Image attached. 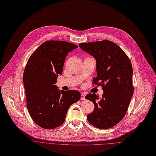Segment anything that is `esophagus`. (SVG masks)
<instances>
[{
	"mask_svg": "<svg viewBox=\"0 0 156 156\" xmlns=\"http://www.w3.org/2000/svg\"><path fill=\"white\" fill-rule=\"evenodd\" d=\"M80 99L82 100H86L85 98V95L84 94H81V96H80Z\"/></svg>",
	"mask_w": 156,
	"mask_h": 156,
	"instance_id": "esophagus-1",
	"label": "esophagus"
}]
</instances>
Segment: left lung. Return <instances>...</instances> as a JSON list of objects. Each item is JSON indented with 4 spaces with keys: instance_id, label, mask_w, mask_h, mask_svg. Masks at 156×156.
Masks as SVG:
<instances>
[{
    "instance_id": "8db88e82",
    "label": "left lung",
    "mask_w": 156,
    "mask_h": 156,
    "mask_svg": "<svg viewBox=\"0 0 156 156\" xmlns=\"http://www.w3.org/2000/svg\"><path fill=\"white\" fill-rule=\"evenodd\" d=\"M79 47L96 59L97 77L93 84L101 86L103 91L101 98L95 93L85 96L94 105L87 121L97 128H110L122 119L133 94L131 61L119 46L108 40L80 43Z\"/></svg>"
}]
</instances>
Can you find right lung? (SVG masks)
<instances>
[{"instance_id":"add662e5","label":"right lung","mask_w":156,"mask_h":156,"mask_svg":"<svg viewBox=\"0 0 156 156\" xmlns=\"http://www.w3.org/2000/svg\"><path fill=\"white\" fill-rule=\"evenodd\" d=\"M77 48L66 41H46L27 62L23 76L27 107L33 121L42 128L60 126L69 107L80 98L78 91H60L55 85L66 55Z\"/></svg>"}]
</instances>
